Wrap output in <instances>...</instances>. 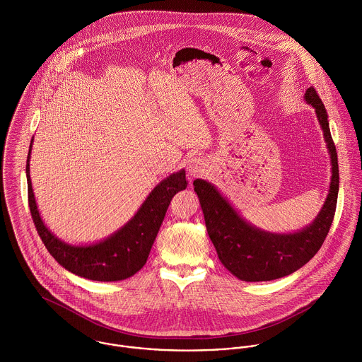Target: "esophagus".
Masks as SVG:
<instances>
[{
    "label": "esophagus",
    "instance_id": "esophagus-1",
    "mask_svg": "<svg viewBox=\"0 0 362 362\" xmlns=\"http://www.w3.org/2000/svg\"><path fill=\"white\" fill-rule=\"evenodd\" d=\"M205 167H206V163L204 158L201 157H192L189 161H188V167H187V171H188V175L195 178V177H201L204 173H205Z\"/></svg>",
    "mask_w": 362,
    "mask_h": 362
}]
</instances>
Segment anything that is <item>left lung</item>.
I'll use <instances>...</instances> for the list:
<instances>
[{
	"label": "left lung",
	"instance_id": "left-lung-1",
	"mask_svg": "<svg viewBox=\"0 0 362 362\" xmlns=\"http://www.w3.org/2000/svg\"><path fill=\"white\" fill-rule=\"evenodd\" d=\"M319 119L332 161L327 198L308 227L290 234H273L247 223L205 180H195L194 189L204 210L207 234L217 257L235 277L244 281H269L288 276L303 267L320 250L334 217L339 194V164L330 135L327 112L315 88L305 92Z\"/></svg>",
	"mask_w": 362,
	"mask_h": 362
}]
</instances>
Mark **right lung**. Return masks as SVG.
I'll list each match as a JSON object with an SVG mask.
<instances>
[{
    "mask_svg": "<svg viewBox=\"0 0 362 362\" xmlns=\"http://www.w3.org/2000/svg\"><path fill=\"white\" fill-rule=\"evenodd\" d=\"M29 158L30 151L26 161L29 207L43 244L62 267L76 276L96 281L124 280L144 267L173 197L185 189L188 184L184 170L171 174L156 185L136 214L117 233L98 244L75 247L58 240L45 226L32 189Z\"/></svg>",
    "mask_w": 362,
    "mask_h": 362,
    "instance_id": "add662e5",
    "label": "right lung"
}]
</instances>
